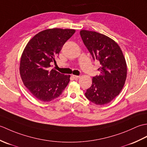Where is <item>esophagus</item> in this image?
<instances>
[{"instance_id":"obj_1","label":"esophagus","mask_w":147,"mask_h":147,"mask_svg":"<svg viewBox=\"0 0 147 147\" xmlns=\"http://www.w3.org/2000/svg\"><path fill=\"white\" fill-rule=\"evenodd\" d=\"M73 78L75 80H77L78 78H80V76H76V75H73Z\"/></svg>"}]
</instances>
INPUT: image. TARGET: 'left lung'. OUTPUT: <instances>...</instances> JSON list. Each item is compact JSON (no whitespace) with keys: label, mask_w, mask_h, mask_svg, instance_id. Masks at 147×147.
<instances>
[{"label":"left lung","mask_w":147,"mask_h":147,"mask_svg":"<svg viewBox=\"0 0 147 147\" xmlns=\"http://www.w3.org/2000/svg\"><path fill=\"white\" fill-rule=\"evenodd\" d=\"M80 35L93 60L100 62L99 76L92 78L86 97L96 105L111 102L123 89L127 74L126 60L119 46L109 37L95 32L82 30Z\"/></svg>","instance_id":"1"}]
</instances>
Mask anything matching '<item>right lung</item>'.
Instances as JSON below:
<instances>
[{
    "mask_svg": "<svg viewBox=\"0 0 147 147\" xmlns=\"http://www.w3.org/2000/svg\"><path fill=\"white\" fill-rule=\"evenodd\" d=\"M75 33L72 29L53 28L38 33L27 43L20 61V75L24 86L32 95L43 102L59 97L70 81L50 68L62 46Z\"/></svg>",
    "mask_w": 147,
    "mask_h": 147,
    "instance_id": "1",
    "label": "right lung"
}]
</instances>
